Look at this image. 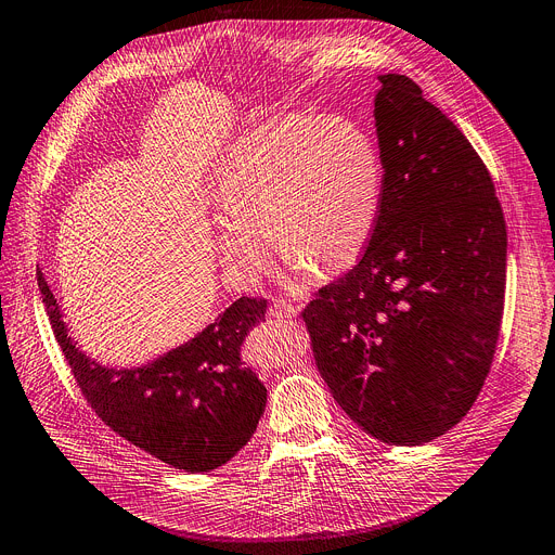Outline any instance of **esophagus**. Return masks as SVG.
I'll use <instances>...</instances> for the list:
<instances>
[{
  "mask_svg": "<svg viewBox=\"0 0 555 555\" xmlns=\"http://www.w3.org/2000/svg\"><path fill=\"white\" fill-rule=\"evenodd\" d=\"M301 310L299 304H292V301H276L272 308H270V314L276 317V319H292L297 317Z\"/></svg>",
  "mask_w": 555,
  "mask_h": 555,
  "instance_id": "1",
  "label": "esophagus"
}]
</instances>
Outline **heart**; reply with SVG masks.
Segmentation results:
<instances>
[{"instance_id":"heart-1","label":"heart","mask_w":555,"mask_h":555,"mask_svg":"<svg viewBox=\"0 0 555 555\" xmlns=\"http://www.w3.org/2000/svg\"><path fill=\"white\" fill-rule=\"evenodd\" d=\"M382 198L379 146L359 125L274 116L238 138L218 165L220 263L232 281L251 285L270 268L272 241L292 270L337 272L371 241Z\"/></svg>"}]
</instances>
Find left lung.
<instances>
[{
    "mask_svg": "<svg viewBox=\"0 0 555 555\" xmlns=\"http://www.w3.org/2000/svg\"><path fill=\"white\" fill-rule=\"evenodd\" d=\"M384 198L361 261L301 312L319 373L386 444L451 430L491 371L506 285V223L466 135L405 76H379Z\"/></svg>",
    "mask_w": 555,
    "mask_h": 555,
    "instance_id": "8db88e82",
    "label": "left lung"
}]
</instances>
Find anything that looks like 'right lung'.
<instances>
[{
	"label": "right lung",
	"instance_id": "1",
	"mask_svg": "<svg viewBox=\"0 0 555 555\" xmlns=\"http://www.w3.org/2000/svg\"><path fill=\"white\" fill-rule=\"evenodd\" d=\"M37 285L73 377L111 430L184 473L223 466L251 439L268 390L243 365L241 346L266 321V299L241 297L188 344L144 365L114 367L78 348L42 272Z\"/></svg>",
	"mask_w": 555,
	"mask_h": 555
}]
</instances>
